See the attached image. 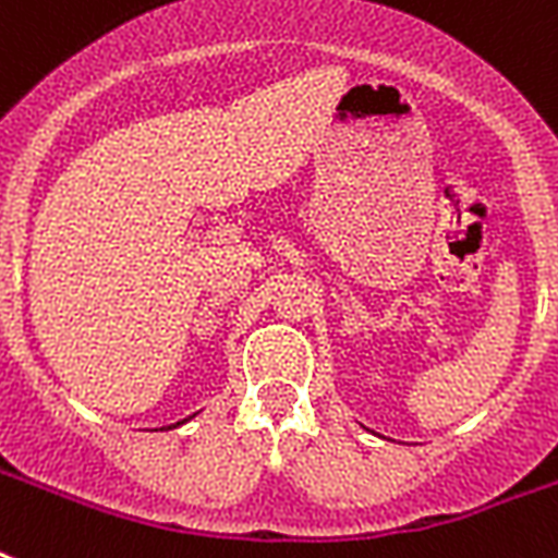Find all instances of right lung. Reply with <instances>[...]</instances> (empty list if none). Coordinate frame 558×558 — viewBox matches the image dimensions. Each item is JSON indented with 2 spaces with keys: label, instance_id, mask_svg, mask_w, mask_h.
Wrapping results in <instances>:
<instances>
[{
  "label": "right lung",
  "instance_id": "add662e5",
  "mask_svg": "<svg viewBox=\"0 0 558 558\" xmlns=\"http://www.w3.org/2000/svg\"><path fill=\"white\" fill-rule=\"evenodd\" d=\"M182 423H185V420H182ZM179 425V423H177ZM170 428H173V425H170Z\"/></svg>",
  "mask_w": 558,
  "mask_h": 558
}]
</instances>
